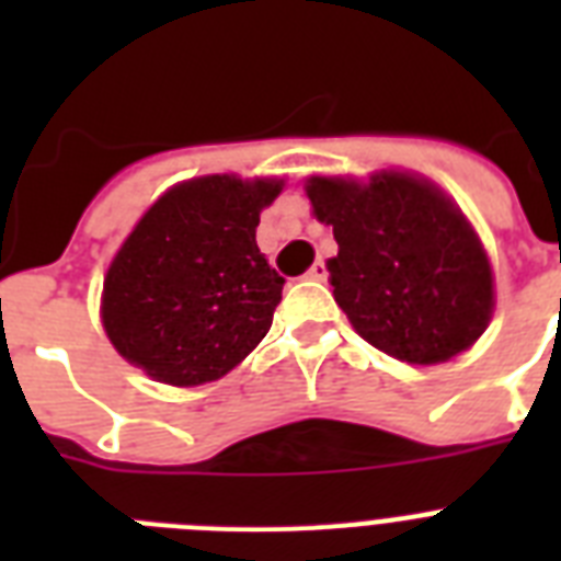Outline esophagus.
<instances>
[{
  "mask_svg": "<svg viewBox=\"0 0 561 561\" xmlns=\"http://www.w3.org/2000/svg\"><path fill=\"white\" fill-rule=\"evenodd\" d=\"M306 276H308V279H314V282H325V279H329V267H325L323 259H320V262L311 264V267H308Z\"/></svg>",
  "mask_w": 561,
  "mask_h": 561,
  "instance_id": "1",
  "label": "esophagus"
}]
</instances>
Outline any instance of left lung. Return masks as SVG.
<instances>
[{
	"mask_svg": "<svg viewBox=\"0 0 561 561\" xmlns=\"http://www.w3.org/2000/svg\"><path fill=\"white\" fill-rule=\"evenodd\" d=\"M306 192L337 241L334 302L364 341L425 367L478 341L495 308L492 264L451 197L401 171L311 178Z\"/></svg>",
	"mask_w": 561,
	"mask_h": 561,
	"instance_id": "left-lung-1",
	"label": "left lung"
}]
</instances>
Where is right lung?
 Here are the masks:
<instances>
[{
	"mask_svg": "<svg viewBox=\"0 0 561 561\" xmlns=\"http://www.w3.org/2000/svg\"><path fill=\"white\" fill-rule=\"evenodd\" d=\"M282 180L209 174L169 188L110 264L101 320L127 364L197 387L238 367L271 332L282 279L255 244Z\"/></svg>",
	"mask_w": 561,
	"mask_h": 561,
	"instance_id": "add662e5",
	"label": "right lung"
}]
</instances>
